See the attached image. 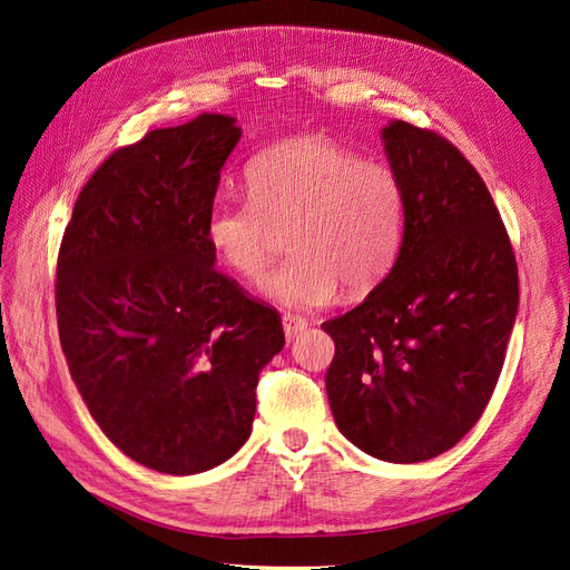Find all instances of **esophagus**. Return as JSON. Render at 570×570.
<instances>
[{
	"instance_id": "obj_1",
	"label": "esophagus",
	"mask_w": 570,
	"mask_h": 570,
	"mask_svg": "<svg viewBox=\"0 0 570 570\" xmlns=\"http://www.w3.org/2000/svg\"><path fill=\"white\" fill-rule=\"evenodd\" d=\"M306 325H308V323H306V318H302V316H292V314H285V316H283V331H285V337H287V342L297 340V337L302 335V331H304Z\"/></svg>"
}]
</instances>
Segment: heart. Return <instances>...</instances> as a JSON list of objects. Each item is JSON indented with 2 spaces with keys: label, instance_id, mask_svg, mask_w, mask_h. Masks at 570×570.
Wrapping results in <instances>:
<instances>
[{
  "label": "heart",
  "instance_id": "b5f03b06",
  "mask_svg": "<svg viewBox=\"0 0 570 570\" xmlns=\"http://www.w3.org/2000/svg\"><path fill=\"white\" fill-rule=\"evenodd\" d=\"M249 202H216L206 239L245 283H262L275 258L289 262L266 285L285 308L366 297L390 273L402 245L404 187L394 168L361 159L321 135L292 137L247 166Z\"/></svg>",
  "mask_w": 570,
  "mask_h": 570
}]
</instances>
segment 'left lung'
<instances>
[{"instance_id":"obj_1","label":"left lung","mask_w":570,"mask_h":570,"mask_svg":"<svg viewBox=\"0 0 570 570\" xmlns=\"http://www.w3.org/2000/svg\"><path fill=\"white\" fill-rule=\"evenodd\" d=\"M404 187V235L368 297L321 327L340 433L390 463L433 459L485 411L519 314V268L488 185L433 130L381 132Z\"/></svg>"}]
</instances>
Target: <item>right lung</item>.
I'll return each mask as SVG.
<instances>
[{
	"instance_id": "obj_1",
	"label": "right lung",
	"mask_w": 570,
	"mask_h": 570,
	"mask_svg": "<svg viewBox=\"0 0 570 570\" xmlns=\"http://www.w3.org/2000/svg\"><path fill=\"white\" fill-rule=\"evenodd\" d=\"M237 120L202 114L114 151L76 199L57 264L61 350L92 419L151 471L195 475L252 433L275 308L214 268L206 239Z\"/></svg>"
}]
</instances>
